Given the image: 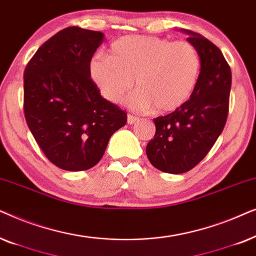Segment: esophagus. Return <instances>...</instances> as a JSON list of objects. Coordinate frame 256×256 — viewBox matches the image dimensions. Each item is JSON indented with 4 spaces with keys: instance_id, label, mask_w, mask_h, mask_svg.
Segmentation results:
<instances>
[{
    "instance_id": "obj_1",
    "label": "esophagus",
    "mask_w": 256,
    "mask_h": 256,
    "mask_svg": "<svg viewBox=\"0 0 256 256\" xmlns=\"http://www.w3.org/2000/svg\"><path fill=\"white\" fill-rule=\"evenodd\" d=\"M139 120V118L138 117H136V116H134V114H128V124H136V122H137Z\"/></svg>"
}]
</instances>
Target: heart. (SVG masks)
Returning <instances> with one entry per match:
<instances>
[{
    "instance_id": "heart-1",
    "label": "heart",
    "mask_w": 256,
    "mask_h": 256,
    "mask_svg": "<svg viewBox=\"0 0 256 256\" xmlns=\"http://www.w3.org/2000/svg\"><path fill=\"white\" fill-rule=\"evenodd\" d=\"M200 70L202 58L192 43L145 35L120 37L111 44L108 56L96 54L88 60V76L105 100L119 103L134 80L138 91L128 98L131 106L156 108L160 114L190 100Z\"/></svg>"
}]
</instances>
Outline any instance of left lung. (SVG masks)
<instances>
[{
	"mask_svg": "<svg viewBox=\"0 0 256 256\" xmlns=\"http://www.w3.org/2000/svg\"><path fill=\"white\" fill-rule=\"evenodd\" d=\"M202 58L199 80L182 108L154 118V138L146 154L156 168L172 174L192 170L205 158L222 132L228 114L230 68L216 44L200 34L182 29Z\"/></svg>",
	"mask_w": 256,
	"mask_h": 256,
	"instance_id": "left-lung-1",
	"label": "left lung"
}]
</instances>
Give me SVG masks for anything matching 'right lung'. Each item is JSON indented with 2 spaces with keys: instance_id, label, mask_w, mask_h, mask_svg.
Listing matches in <instances>:
<instances>
[{
  "instance_id": "obj_1",
  "label": "right lung",
  "mask_w": 256,
  "mask_h": 256,
  "mask_svg": "<svg viewBox=\"0 0 256 256\" xmlns=\"http://www.w3.org/2000/svg\"><path fill=\"white\" fill-rule=\"evenodd\" d=\"M103 40V32L70 26L42 44L26 68V124L46 158L66 171L97 165L128 120L88 76V60Z\"/></svg>"
}]
</instances>
